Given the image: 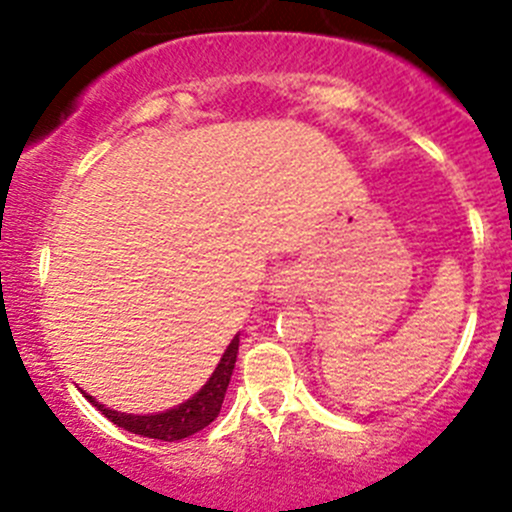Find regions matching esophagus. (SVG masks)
Returning <instances> with one entry per match:
<instances>
[{"mask_svg": "<svg viewBox=\"0 0 512 512\" xmlns=\"http://www.w3.org/2000/svg\"><path fill=\"white\" fill-rule=\"evenodd\" d=\"M267 290H270V297H275V300H295V297L300 295L302 285H300V280H297L295 272L282 270L272 277Z\"/></svg>", "mask_w": 512, "mask_h": 512, "instance_id": "obj_1", "label": "esophagus"}]
</instances>
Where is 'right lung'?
I'll return each instance as SVG.
<instances>
[{"mask_svg": "<svg viewBox=\"0 0 512 512\" xmlns=\"http://www.w3.org/2000/svg\"><path fill=\"white\" fill-rule=\"evenodd\" d=\"M237 350H240V335L232 337V342L227 345V350L222 352L220 362H217L215 372L210 375V380L192 395L185 403L175 405V408L165 410V413H152V415H132V413H119V410L104 408L102 403L92 398V395L84 393V398L99 410L107 420H112L117 428L130 430V433L142 435V438L152 440H167V443H175V440H185L190 435L200 433L202 428L212 423V420L220 415L222 400H225L227 385H230L232 370H235L237 362Z\"/></svg>", "mask_w": 512, "mask_h": 512, "instance_id": "obj_1", "label": "right lung"}]
</instances>
